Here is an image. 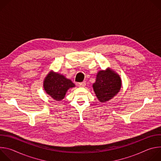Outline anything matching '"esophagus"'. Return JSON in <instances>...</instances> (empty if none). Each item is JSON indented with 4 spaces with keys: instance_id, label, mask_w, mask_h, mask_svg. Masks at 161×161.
Listing matches in <instances>:
<instances>
[{
    "instance_id": "esophagus-1",
    "label": "esophagus",
    "mask_w": 161,
    "mask_h": 161,
    "mask_svg": "<svg viewBox=\"0 0 161 161\" xmlns=\"http://www.w3.org/2000/svg\"><path fill=\"white\" fill-rule=\"evenodd\" d=\"M85 85H86L85 81H83V82H81V83H78V86H79L80 87H84V86H85Z\"/></svg>"
}]
</instances>
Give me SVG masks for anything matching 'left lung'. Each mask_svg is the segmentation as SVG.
Returning <instances> with one entry per match:
<instances>
[{"label":"left lung","instance_id":"left-lung-1","mask_svg":"<svg viewBox=\"0 0 161 161\" xmlns=\"http://www.w3.org/2000/svg\"><path fill=\"white\" fill-rule=\"evenodd\" d=\"M121 86L122 81L119 75L108 68L106 71L101 70L98 72L93 88L99 101L104 103L115 96Z\"/></svg>","mask_w":161,"mask_h":161}]
</instances>
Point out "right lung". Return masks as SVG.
<instances>
[{
  "label": "right lung",
  "instance_id": "obj_1",
  "mask_svg": "<svg viewBox=\"0 0 161 161\" xmlns=\"http://www.w3.org/2000/svg\"><path fill=\"white\" fill-rule=\"evenodd\" d=\"M43 86L47 94L53 99L61 101L64 98L67 91L71 88L75 87V85L71 80L66 78L64 76L51 71L46 76Z\"/></svg>",
  "mask_w": 161,
  "mask_h": 161
}]
</instances>
